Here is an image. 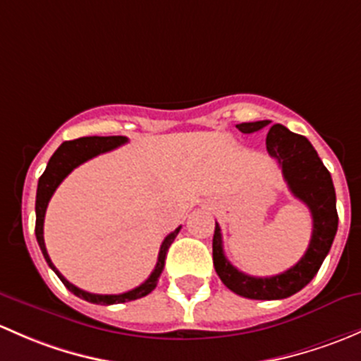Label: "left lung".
Listing matches in <instances>:
<instances>
[{
  "label": "left lung",
  "mask_w": 361,
  "mask_h": 361,
  "mask_svg": "<svg viewBox=\"0 0 361 361\" xmlns=\"http://www.w3.org/2000/svg\"><path fill=\"white\" fill-rule=\"evenodd\" d=\"M269 123V120L252 121V123L236 125V128L243 133H254ZM266 149L271 158L276 159L278 165L281 166V173L292 195L311 212L313 233L306 254L295 266L276 276H250L241 273L226 259L221 228L217 222H215L212 250H214L215 271L229 290L247 299L276 300L287 299L302 290L317 276L319 266L325 261L336 238L339 217H337L336 189H334L332 177L306 137L276 123L267 132Z\"/></svg>",
  "instance_id": "left-lung-1"
}]
</instances>
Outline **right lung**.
Masks as SVG:
<instances>
[{
    "instance_id": "obj_1",
    "label": "right lung",
    "mask_w": 361,
    "mask_h": 361,
    "mask_svg": "<svg viewBox=\"0 0 361 361\" xmlns=\"http://www.w3.org/2000/svg\"><path fill=\"white\" fill-rule=\"evenodd\" d=\"M126 142V137L123 135H111V137H81V139H74V140H68V142H62L59 146V149L55 151L54 156L48 161L47 169H44L43 176L39 177L38 180V191H36V240H38L39 248L43 252L44 261L48 262V266L55 271L59 278H61L62 283L66 285V288L78 295L80 299L88 300L92 304H121V302H128V300H135L140 299V297L147 295L154 290L156 283H158V278L161 274L163 267H165V259H166V252H169L170 245L173 243L176 236L179 235L180 226L176 229L173 233H170L169 236L163 240L161 247H159V254H158V262H156L153 273L149 274L144 283H140L139 287H135L133 290H128L125 293H118V295H100V293H90L85 292L81 288L74 287L73 283H69L64 276L57 271V267L54 266V262L50 261V255H48L47 247H44V240H43V222H44V214H47V207L48 202H50L51 195L55 192V189L59 188L62 180L73 172L76 166H80L81 163L88 161V159L95 158V156L107 153L111 149H116L118 146Z\"/></svg>"
}]
</instances>
